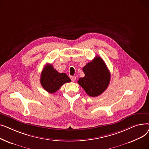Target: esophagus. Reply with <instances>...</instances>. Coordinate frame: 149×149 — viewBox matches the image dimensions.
I'll list each match as a JSON object with an SVG mask.
<instances>
[{
	"label": "esophagus",
	"instance_id": "obj_1",
	"mask_svg": "<svg viewBox=\"0 0 149 149\" xmlns=\"http://www.w3.org/2000/svg\"><path fill=\"white\" fill-rule=\"evenodd\" d=\"M70 79H71V80L72 81H75V80H76V77H70Z\"/></svg>",
	"mask_w": 149,
	"mask_h": 149
}]
</instances>
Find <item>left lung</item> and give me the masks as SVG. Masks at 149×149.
I'll use <instances>...</instances> for the list:
<instances>
[{"mask_svg": "<svg viewBox=\"0 0 149 149\" xmlns=\"http://www.w3.org/2000/svg\"><path fill=\"white\" fill-rule=\"evenodd\" d=\"M83 70L85 75L80 78L78 83L88 95L95 97L101 95L111 80V74L103 60L96 56L83 68Z\"/></svg>", "mask_w": 149, "mask_h": 149, "instance_id": "obj_1", "label": "left lung"}]
</instances>
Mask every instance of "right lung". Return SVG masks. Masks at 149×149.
<instances>
[{"label":"right lung","mask_w":149,"mask_h":149,"mask_svg":"<svg viewBox=\"0 0 149 149\" xmlns=\"http://www.w3.org/2000/svg\"><path fill=\"white\" fill-rule=\"evenodd\" d=\"M69 82V77L65 73L58 72L52 65L47 64L41 73V85L47 92L51 93L56 92L63 84Z\"/></svg>","instance_id":"1"}]
</instances>
